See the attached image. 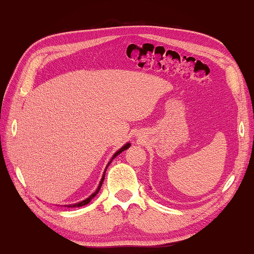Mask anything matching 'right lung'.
Listing matches in <instances>:
<instances>
[{
	"label": "right lung",
	"mask_w": 254,
	"mask_h": 254,
	"mask_svg": "<svg viewBox=\"0 0 254 254\" xmlns=\"http://www.w3.org/2000/svg\"><path fill=\"white\" fill-rule=\"evenodd\" d=\"M130 146V144L129 143H127L126 144V145H124L123 147H122V149H120L119 151H117V153H115V155H114V157H112V159H115L116 157H117V155H118V154H120V153H122V152L123 151H125V150H127L128 149V147H129ZM112 159H111V161H112ZM111 161L110 162H109V163H111ZM109 166V165H108ZM108 166H107V168H108ZM105 170H107V169H105ZM104 176H105V171H104V174H103V176H102V179H101V182H100V185H99V187H97V190H95V192L94 193H93L92 195H91V196H89L88 198H86V200H84V201H81V202H79V203H76V204H72V205H68L69 206V208H72V206H83V205H85V204H87V203H89V202H91V200H92V198L93 197H94L95 196V195L97 194V193H99V190H100V189H101V186H102V183H103V181H104Z\"/></svg>",
	"instance_id": "1"
}]
</instances>
